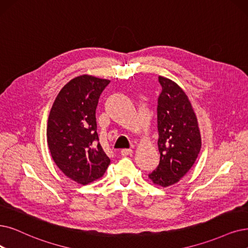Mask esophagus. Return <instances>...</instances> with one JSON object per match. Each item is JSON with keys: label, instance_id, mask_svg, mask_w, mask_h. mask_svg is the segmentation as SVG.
<instances>
[{"label": "esophagus", "instance_id": "obj_1", "mask_svg": "<svg viewBox=\"0 0 248 248\" xmlns=\"http://www.w3.org/2000/svg\"><path fill=\"white\" fill-rule=\"evenodd\" d=\"M121 155H124V156H126V155H132V153H133V151L132 150H130V148H123V150H121Z\"/></svg>", "mask_w": 248, "mask_h": 248}]
</instances>
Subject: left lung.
Masks as SVG:
<instances>
[{"label": "left lung", "mask_w": 248, "mask_h": 248, "mask_svg": "<svg viewBox=\"0 0 248 248\" xmlns=\"http://www.w3.org/2000/svg\"><path fill=\"white\" fill-rule=\"evenodd\" d=\"M162 93L157 98V146L160 164L148 178L168 187L191 169L201 152L202 137L189 98L171 79L158 76Z\"/></svg>", "instance_id": "1"}]
</instances>
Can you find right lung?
I'll return each mask as SVG.
<instances>
[{
	"mask_svg": "<svg viewBox=\"0 0 248 248\" xmlns=\"http://www.w3.org/2000/svg\"><path fill=\"white\" fill-rule=\"evenodd\" d=\"M108 83L92 75L73 78L58 93L48 115L46 137L53 160L82 185L100 179L111 162L98 142L95 119L98 98Z\"/></svg>",
	"mask_w": 248,
	"mask_h": 248,
	"instance_id": "obj_1",
	"label": "right lung"
}]
</instances>
